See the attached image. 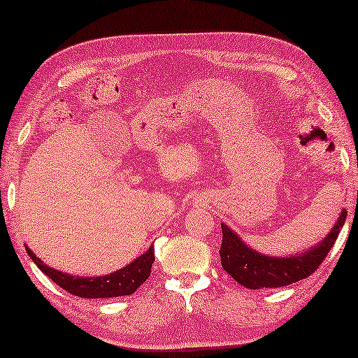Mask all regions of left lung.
<instances>
[{"mask_svg": "<svg viewBox=\"0 0 358 358\" xmlns=\"http://www.w3.org/2000/svg\"><path fill=\"white\" fill-rule=\"evenodd\" d=\"M347 210L344 209L331 229L328 236H324L318 245L306 250L305 253L292 256H268L251 250L234 230L225 224L222 227V245L219 255L220 263L225 273H229L238 284L246 289H278L294 284L313 274L320 264L328 256L332 245L336 243L337 235L344 227Z\"/></svg>", "mask_w": 358, "mask_h": 358, "instance_id": "obj_1", "label": "left lung"}]
</instances>
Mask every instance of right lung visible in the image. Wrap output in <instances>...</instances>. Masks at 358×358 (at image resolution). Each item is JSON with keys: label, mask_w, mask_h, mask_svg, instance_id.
Wrapping results in <instances>:
<instances>
[{"label": "right lung", "mask_w": 358, "mask_h": 358, "mask_svg": "<svg viewBox=\"0 0 358 358\" xmlns=\"http://www.w3.org/2000/svg\"><path fill=\"white\" fill-rule=\"evenodd\" d=\"M27 255L38 269L43 274H47L55 284H58L63 290L69 292V294L83 296V299H113V296H123L131 295L138 290L145 282V279L150 275V268L155 261L154 256V246L138 256L134 261H131L124 268L110 273L107 275H97V278H79V275L64 274L62 271L50 268V266L43 264V261L37 258L35 253L26 246Z\"/></svg>", "instance_id": "obj_1"}]
</instances>
